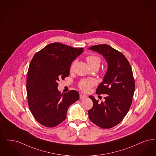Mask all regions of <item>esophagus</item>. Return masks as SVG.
<instances>
[{"label":"esophagus","mask_w":156,"mask_h":156,"mask_svg":"<svg viewBox=\"0 0 156 156\" xmlns=\"http://www.w3.org/2000/svg\"><path fill=\"white\" fill-rule=\"evenodd\" d=\"M80 99H83L85 98H87V96L83 92H80Z\"/></svg>","instance_id":"obj_1"}]
</instances>
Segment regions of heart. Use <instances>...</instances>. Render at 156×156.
I'll use <instances>...</instances> for the list:
<instances>
[{
    "mask_svg": "<svg viewBox=\"0 0 156 156\" xmlns=\"http://www.w3.org/2000/svg\"><path fill=\"white\" fill-rule=\"evenodd\" d=\"M87 62L89 66L92 68L94 66H100L101 62V59L99 56H95V55H90L87 57L86 58ZM75 62H74L72 64L71 66V70H72L74 66ZM96 84V81L94 79H85L82 80L80 81L78 83V87L81 89L84 92H88L90 90L91 87H93Z\"/></svg>",
    "mask_w": 156,
    "mask_h": 156,
    "instance_id": "b5f03b06",
    "label": "heart"
}]
</instances>
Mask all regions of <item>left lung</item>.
I'll return each instance as SVG.
<instances>
[{
	"label": "left lung",
	"instance_id": "8db88e82",
	"mask_svg": "<svg viewBox=\"0 0 156 156\" xmlns=\"http://www.w3.org/2000/svg\"><path fill=\"white\" fill-rule=\"evenodd\" d=\"M89 49L101 54L108 64L103 81L96 92L107 94L105 101L99 103L94 96H89L94 103L88 111L89 118L100 128L109 129L119 124L130 108L135 88L132 70L125 56L108 44L94 45Z\"/></svg>",
	"mask_w": 156,
	"mask_h": 156
}]
</instances>
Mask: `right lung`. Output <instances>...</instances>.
Segmentation results:
<instances>
[{
	"label": "right lung",
	"instance_id": "add662e5",
	"mask_svg": "<svg viewBox=\"0 0 156 156\" xmlns=\"http://www.w3.org/2000/svg\"><path fill=\"white\" fill-rule=\"evenodd\" d=\"M83 49L55 42L34 56L28 71L27 93L32 114L37 122L52 128L66 119L69 106L79 99L75 90L61 94L58 82L69 75L71 62Z\"/></svg>",
	"mask_w": 156,
	"mask_h": 156
}]
</instances>
